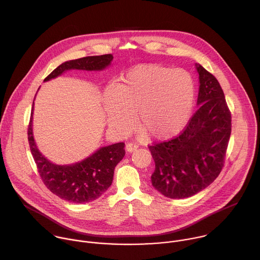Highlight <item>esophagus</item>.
<instances>
[{
	"instance_id": "34e87169",
	"label": "esophagus",
	"mask_w": 260,
	"mask_h": 260,
	"mask_svg": "<svg viewBox=\"0 0 260 260\" xmlns=\"http://www.w3.org/2000/svg\"><path fill=\"white\" fill-rule=\"evenodd\" d=\"M139 147V145H137V144H134V143H127L126 144V146H125V150L127 151V152H134L137 148Z\"/></svg>"
}]
</instances>
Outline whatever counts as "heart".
Listing matches in <instances>:
<instances>
[{"mask_svg":"<svg viewBox=\"0 0 260 260\" xmlns=\"http://www.w3.org/2000/svg\"><path fill=\"white\" fill-rule=\"evenodd\" d=\"M196 85L186 71L159 64H141L128 70L104 98L107 125L125 135L134 117L155 140L179 135L187 125L194 107Z\"/></svg>","mask_w":260,"mask_h":260,"instance_id":"1","label":"heart"}]
</instances>
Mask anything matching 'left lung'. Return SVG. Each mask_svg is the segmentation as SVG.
<instances>
[{
	"instance_id": "obj_1",
	"label": "left lung",
	"mask_w": 260,
	"mask_h": 260,
	"mask_svg": "<svg viewBox=\"0 0 260 260\" xmlns=\"http://www.w3.org/2000/svg\"><path fill=\"white\" fill-rule=\"evenodd\" d=\"M199 109L177 138L149 146L155 164L153 187L170 199L189 198L220 174L232 133V116L217 79L196 63Z\"/></svg>"
}]
</instances>
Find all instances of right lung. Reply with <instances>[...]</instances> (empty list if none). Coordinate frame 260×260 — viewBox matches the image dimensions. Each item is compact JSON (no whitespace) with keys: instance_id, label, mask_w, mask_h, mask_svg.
Masks as SVG:
<instances>
[{"instance_id":"1","label":"right lung","mask_w":260,"mask_h":260,"mask_svg":"<svg viewBox=\"0 0 260 260\" xmlns=\"http://www.w3.org/2000/svg\"><path fill=\"white\" fill-rule=\"evenodd\" d=\"M113 60L112 54L86 56L62 62L44 81L54 79L67 71H103ZM36 98V96H35ZM34 102L27 131L30 152L46 187L61 200L83 204L99 199L112 184L114 169L123 158L124 143L100 147L91 155L71 165H56L47 159L37 147L32 133Z\"/></svg>"}]
</instances>
